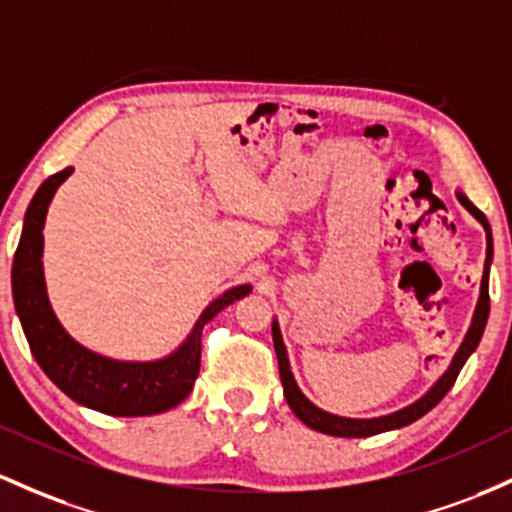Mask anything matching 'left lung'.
<instances>
[{
    "label": "left lung",
    "instance_id": "obj_1",
    "mask_svg": "<svg viewBox=\"0 0 512 512\" xmlns=\"http://www.w3.org/2000/svg\"><path fill=\"white\" fill-rule=\"evenodd\" d=\"M459 201H462L464 209L469 211L471 216L476 218V221H481V226H484V230H486L488 245H486L484 279H481V296H479V303H476V313H474V320H471L469 333H466L462 347H459L457 355H454L452 364H449V369H447L445 374H442V379L437 381V384L432 386V389L425 393L423 398H420V401L413 403V406L403 408V411H396V413H391V415H381V418H372V420L340 418V415L320 411V408L313 406V403L308 401L306 396H303L299 386H296L294 374H291V369H289V357H286V347H284V342H282V333H279V325L272 323L274 352H277L279 376H282L286 403H289L291 411L296 413V418H299L301 423H306L308 428H313V430H318V432H325V435H335V437H372V435H379V432L403 428V425H411L418 418H423V415L428 413V411H432V408H435L437 403H440L442 398L447 396V391L454 386V381H457L459 372H462L464 362H466V359H469L471 352L476 350V345H479L481 335H484L488 311H491V299H488V267H491V257H493L491 226H488L486 216L479 209H476V206L471 204V201L466 199L464 194H459Z\"/></svg>",
    "mask_w": 512,
    "mask_h": 512
}]
</instances>
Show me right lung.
<instances>
[{"mask_svg":"<svg viewBox=\"0 0 512 512\" xmlns=\"http://www.w3.org/2000/svg\"><path fill=\"white\" fill-rule=\"evenodd\" d=\"M72 167L50 174L28 204L24 230L11 267V289L28 347L48 379L65 396L106 415H155L182 403L192 391L201 367V330L218 311L243 299L250 284L218 296L196 320L192 335L177 352L157 362H116L84 350L55 318L43 282V223L55 189L70 177Z\"/></svg>","mask_w":512,"mask_h":512,"instance_id":"1","label":"right lung"}]
</instances>
